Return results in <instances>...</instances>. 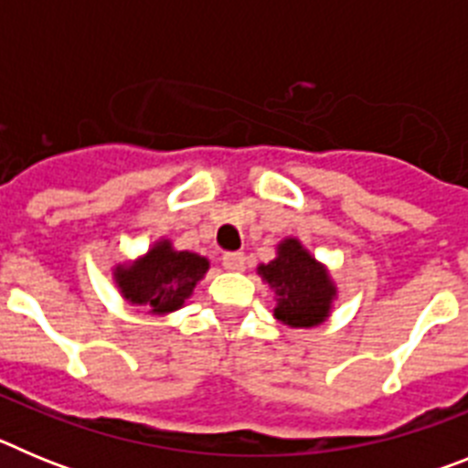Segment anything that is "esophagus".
Listing matches in <instances>:
<instances>
[{"instance_id": "obj_1", "label": "esophagus", "mask_w": 468, "mask_h": 468, "mask_svg": "<svg viewBox=\"0 0 468 468\" xmlns=\"http://www.w3.org/2000/svg\"><path fill=\"white\" fill-rule=\"evenodd\" d=\"M222 267L229 271H243L246 270V255L243 253H225L222 255Z\"/></svg>"}]
</instances>
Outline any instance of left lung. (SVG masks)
<instances>
[{
	"label": "left lung",
	"instance_id": "obj_1",
	"mask_svg": "<svg viewBox=\"0 0 468 468\" xmlns=\"http://www.w3.org/2000/svg\"><path fill=\"white\" fill-rule=\"evenodd\" d=\"M260 276L274 288V316L291 328L324 324L335 297L328 271L302 248L297 239L279 243V258L260 264Z\"/></svg>",
	"mask_w": 468,
	"mask_h": 468
}]
</instances>
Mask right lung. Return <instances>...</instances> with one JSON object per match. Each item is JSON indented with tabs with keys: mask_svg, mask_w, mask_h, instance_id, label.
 <instances>
[{
	"mask_svg": "<svg viewBox=\"0 0 468 468\" xmlns=\"http://www.w3.org/2000/svg\"><path fill=\"white\" fill-rule=\"evenodd\" d=\"M208 271V260L187 250H173L159 241L131 267H117V283L131 304L152 314L176 312L185 304L197 283Z\"/></svg>",
	"mask_w": 468,
	"mask_h": 468,
	"instance_id": "obj_1",
	"label": "right lung"
}]
</instances>
